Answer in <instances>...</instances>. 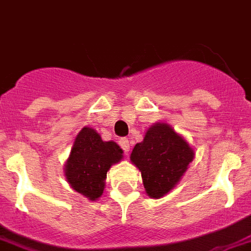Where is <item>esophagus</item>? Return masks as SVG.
Instances as JSON below:
<instances>
[{
    "label": "esophagus",
    "instance_id": "34e87169",
    "mask_svg": "<svg viewBox=\"0 0 251 251\" xmlns=\"http://www.w3.org/2000/svg\"><path fill=\"white\" fill-rule=\"evenodd\" d=\"M118 143H120V146L124 149V151L125 152H129L130 150V142H129V139L127 138H121L120 141H118Z\"/></svg>",
    "mask_w": 251,
    "mask_h": 251
}]
</instances>
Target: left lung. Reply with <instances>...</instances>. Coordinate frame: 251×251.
<instances>
[{
    "mask_svg": "<svg viewBox=\"0 0 251 251\" xmlns=\"http://www.w3.org/2000/svg\"><path fill=\"white\" fill-rule=\"evenodd\" d=\"M194 156L192 147L181 135L167 124L156 122L142 142L134 146L130 159L141 171L146 194L159 199L179 183Z\"/></svg>",
    "mask_w": 251,
    "mask_h": 251,
    "instance_id": "8db88e82",
    "label": "left lung"
}]
</instances>
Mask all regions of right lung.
<instances>
[{"instance_id":"add662e5","label":"right lung","mask_w":251,"mask_h":251,"mask_svg":"<svg viewBox=\"0 0 251 251\" xmlns=\"http://www.w3.org/2000/svg\"><path fill=\"white\" fill-rule=\"evenodd\" d=\"M117 143L105 142L92 127H83L75 138L64 174L71 187L89 200H97L105 188L106 172L122 159Z\"/></svg>"}]
</instances>
